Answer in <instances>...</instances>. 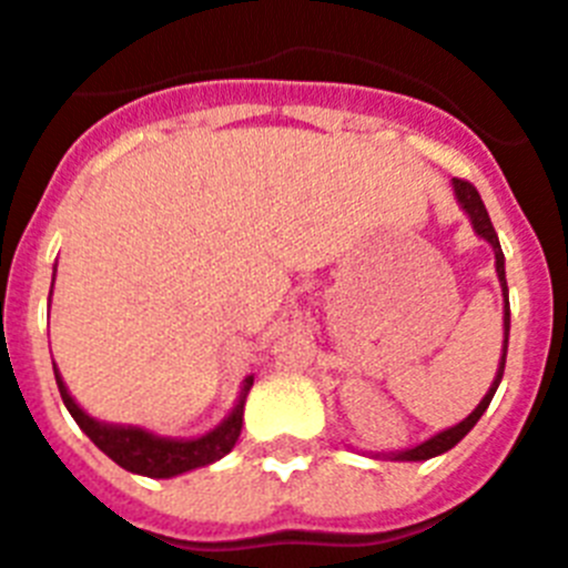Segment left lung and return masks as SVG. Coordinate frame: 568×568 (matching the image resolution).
I'll use <instances>...</instances> for the list:
<instances>
[{
  "label": "left lung",
  "mask_w": 568,
  "mask_h": 568,
  "mask_svg": "<svg viewBox=\"0 0 568 568\" xmlns=\"http://www.w3.org/2000/svg\"><path fill=\"white\" fill-rule=\"evenodd\" d=\"M452 190H455L457 205L464 207V213L469 216L475 234H478L480 240H487L489 246H493V255H496V275H498V284H501V296H505V339H501V361H498L496 378H493V384H489L487 396L480 398L478 407H475V410H471L466 419H460L457 425H452V428L439 430V434L428 437L425 443H419V446L405 448V452H393V455H375V457H389V460H413V464H416V460H430V457L446 455L448 448H455L457 443H460V439H464L466 434L475 428V425H478V419L489 407L493 396H496L498 384H501V375H505L507 339H510V302H507L505 252H501V243H498V234H496V229H493V222H489V213H487V207H484V202H480L478 190L471 187L469 181H460V179H452Z\"/></svg>",
  "instance_id": "obj_1"
}]
</instances>
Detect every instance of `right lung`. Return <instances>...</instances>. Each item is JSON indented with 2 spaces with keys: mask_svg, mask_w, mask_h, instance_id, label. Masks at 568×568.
<instances>
[{
  "mask_svg": "<svg viewBox=\"0 0 568 568\" xmlns=\"http://www.w3.org/2000/svg\"><path fill=\"white\" fill-rule=\"evenodd\" d=\"M54 287V275H52ZM49 305H52V293H49ZM54 381H58V389H61V398L70 416L79 422V428L88 434L93 443H97L99 452L111 457L113 464L122 466V469L134 471V475H146V478H175V475H184V471L202 469V466L216 464L220 457H225L234 448V443L240 439V430H243V410H246V396L252 384H255V375H248L240 387V396L231 407V413L225 419L211 428L202 437H161L155 430L140 428V425H113V422H102L97 416H90L84 407L70 396V389L63 384L61 372L54 366Z\"/></svg>",
  "mask_w": 568,
  "mask_h": 568,
  "instance_id": "1",
  "label": "right lung"
}]
</instances>
